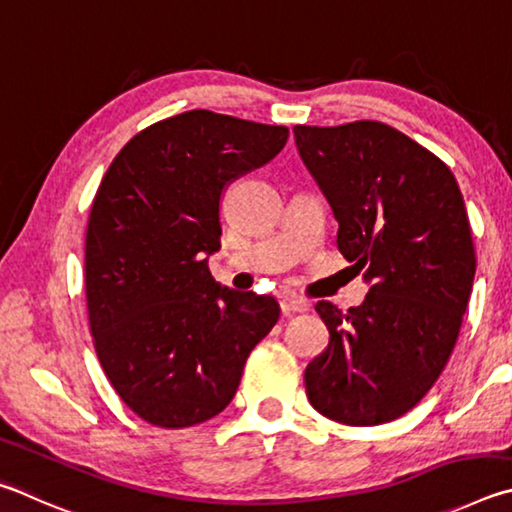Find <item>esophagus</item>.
Masks as SVG:
<instances>
[{"label": "esophagus", "mask_w": 512, "mask_h": 512, "mask_svg": "<svg viewBox=\"0 0 512 512\" xmlns=\"http://www.w3.org/2000/svg\"><path fill=\"white\" fill-rule=\"evenodd\" d=\"M281 310H283V315H294V312H308L310 310V306H308V301H303V299H299V297H281Z\"/></svg>", "instance_id": "obj_1"}]
</instances>
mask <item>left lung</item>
I'll return each mask as SVG.
<instances>
[{"instance_id":"1","label":"left lung","mask_w":512,"mask_h":512,"mask_svg":"<svg viewBox=\"0 0 512 512\" xmlns=\"http://www.w3.org/2000/svg\"><path fill=\"white\" fill-rule=\"evenodd\" d=\"M333 209L337 247L369 294L346 312L319 301L328 348L306 369L310 405L344 425H382L434 387L472 292V231L452 170L378 121L294 125Z\"/></svg>"}]
</instances>
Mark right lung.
I'll return each mask as SVG.
<instances>
[{
    "mask_svg": "<svg viewBox=\"0 0 512 512\" xmlns=\"http://www.w3.org/2000/svg\"><path fill=\"white\" fill-rule=\"evenodd\" d=\"M283 125L191 110L141 130L107 168L89 213L85 288L98 362L150 425L204 423L236 396L274 297L213 279L220 195L283 150Z\"/></svg>",
    "mask_w": 512,
    "mask_h": 512,
    "instance_id": "1",
    "label": "right lung"
}]
</instances>
